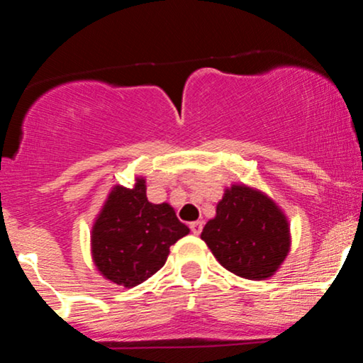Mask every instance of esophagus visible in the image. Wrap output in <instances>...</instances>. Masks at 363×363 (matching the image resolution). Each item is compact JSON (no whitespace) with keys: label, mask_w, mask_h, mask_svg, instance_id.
Instances as JSON below:
<instances>
[{"label":"esophagus","mask_w":363,"mask_h":363,"mask_svg":"<svg viewBox=\"0 0 363 363\" xmlns=\"http://www.w3.org/2000/svg\"><path fill=\"white\" fill-rule=\"evenodd\" d=\"M189 228H191V232H193L194 235H199V234H201V230H203V222H201V220H196V222H191L189 223Z\"/></svg>","instance_id":"34e87169"}]
</instances>
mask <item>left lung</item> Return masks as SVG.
<instances>
[{"label": "left lung", "instance_id": "1", "mask_svg": "<svg viewBox=\"0 0 363 363\" xmlns=\"http://www.w3.org/2000/svg\"><path fill=\"white\" fill-rule=\"evenodd\" d=\"M201 239L225 269L247 280L272 277L290 251L286 216L273 199L244 184L225 191Z\"/></svg>", "mask_w": 363, "mask_h": 363}]
</instances>
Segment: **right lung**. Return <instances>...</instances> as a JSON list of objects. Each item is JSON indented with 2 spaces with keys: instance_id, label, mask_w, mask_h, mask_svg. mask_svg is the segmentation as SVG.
Returning a JSON list of instances; mask_svg holds the SVG:
<instances>
[{
  "instance_id": "add662e5",
  "label": "right lung",
  "mask_w": 363,
  "mask_h": 363,
  "mask_svg": "<svg viewBox=\"0 0 363 363\" xmlns=\"http://www.w3.org/2000/svg\"><path fill=\"white\" fill-rule=\"evenodd\" d=\"M187 234L172 206L148 201L145 179H138L133 189L111 191L91 228V257L107 280L131 289L155 274L170 245Z\"/></svg>"
}]
</instances>
